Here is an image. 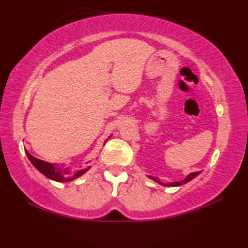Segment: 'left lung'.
<instances>
[{
  "instance_id": "1",
  "label": "left lung",
  "mask_w": 248,
  "mask_h": 248,
  "mask_svg": "<svg viewBox=\"0 0 248 248\" xmlns=\"http://www.w3.org/2000/svg\"><path fill=\"white\" fill-rule=\"evenodd\" d=\"M199 173H200V172H194V173H191V174H189V175H187V176L186 177V179H184L183 181H180V182H172V183H169V184L162 183V182H160V181H158V180H157V177H154V176H149V179H152V180L156 181V182L159 183V184H162V186H182V184H186V183L189 182V181H191L192 179H194L195 176L199 175Z\"/></svg>"
}]
</instances>
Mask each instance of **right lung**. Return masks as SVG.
<instances>
[{"instance_id": "1", "label": "right lung", "mask_w": 248, "mask_h": 248, "mask_svg": "<svg viewBox=\"0 0 248 248\" xmlns=\"http://www.w3.org/2000/svg\"><path fill=\"white\" fill-rule=\"evenodd\" d=\"M26 153H27L28 158L30 159V162L33 164V166L36 167L39 172L43 173L45 176L48 177V179L57 181V182H68V181L75 180L76 177L83 175V174L89 170V169H85V170H78V172L74 173V175L72 177H66V175L68 174V169H62V167H58L57 165H55V164L45 162V160L33 157V156L30 155L28 152Z\"/></svg>"}]
</instances>
